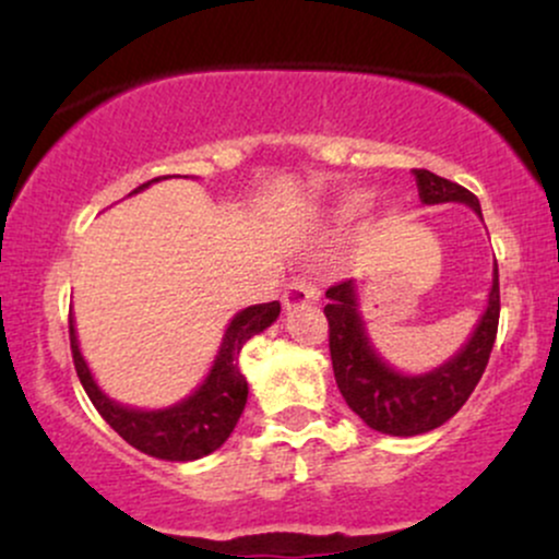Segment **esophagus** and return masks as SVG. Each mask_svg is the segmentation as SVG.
<instances>
[{"instance_id":"esophagus-1","label":"esophagus","mask_w":559,"mask_h":559,"mask_svg":"<svg viewBox=\"0 0 559 559\" xmlns=\"http://www.w3.org/2000/svg\"><path fill=\"white\" fill-rule=\"evenodd\" d=\"M318 297H320L318 281L312 278V275L301 273V275H297V278L292 281V284L286 286V292H284V305H286V310H294V307L316 305Z\"/></svg>"}]
</instances>
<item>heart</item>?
<instances>
[{
    "label": "heart",
    "instance_id": "b5f03b06",
    "mask_svg": "<svg viewBox=\"0 0 559 559\" xmlns=\"http://www.w3.org/2000/svg\"><path fill=\"white\" fill-rule=\"evenodd\" d=\"M365 204V197L362 194H349L342 202V213L344 215H352V213H357V210H360Z\"/></svg>",
    "mask_w": 559,
    "mask_h": 559
}]
</instances>
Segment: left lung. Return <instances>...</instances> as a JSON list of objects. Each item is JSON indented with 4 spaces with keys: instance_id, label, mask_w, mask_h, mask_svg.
Here are the masks:
<instances>
[{
    "instance_id": "1",
    "label": "left lung",
    "mask_w": 559,
    "mask_h": 559,
    "mask_svg": "<svg viewBox=\"0 0 559 559\" xmlns=\"http://www.w3.org/2000/svg\"><path fill=\"white\" fill-rule=\"evenodd\" d=\"M423 204L463 202L480 215L476 194L465 186L447 181L431 170H415ZM329 305V346L333 376L352 413L365 426L389 436L428 433L457 413L484 376L499 325V271H493L489 305L476 331L452 360L426 376H402L389 368L368 342L365 323L357 310L355 281H342L325 292Z\"/></svg>"
}]
</instances>
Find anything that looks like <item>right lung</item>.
I'll return each mask as SVG.
<instances>
[{
    "label": "right lung",
    "instance_id": "1",
    "mask_svg": "<svg viewBox=\"0 0 559 559\" xmlns=\"http://www.w3.org/2000/svg\"><path fill=\"white\" fill-rule=\"evenodd\" d=\"M152 181H159V178H152ZM152 181L141 183L136 191L146 189ZM278 301H265V305H252L241 310L228 323L213 370L204 378L202 386L189 400L173 404L168 409H150V413L146 409H131L102 394L79 349L73 318L68 320L70 352H73V365L83 391H86L94 407L99 409L102 418L110 423L112 431H118L128 444L136 447L139 452L152 454V457L170 460V463H189V460H199L204 454L215 452L239 423L249 394L247 378L241 376L239 368V355L243 344L258 336L260 331H265L278 318Z\"/></svg>",
    "mask_w": 559,
    "mask_h": 559
}]
</instances>
